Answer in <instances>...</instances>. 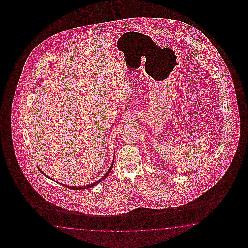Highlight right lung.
Returning a JSON list of instances; mask_svg holds the SVG:
<instances>
[{
	"label": "right lung",
	"mask_w": 248,
	"mask_h": 248,
	"mask_svg": "<svg viewBox=\"0 0 248 248\" xmlns=\"http://www.w3.org/2000/svg\"><path fill=\"white\" fill-rule=\"evenodd\" d=\"M113 160H114V158H113ZM113 163H112V165H110V167H109V169H108V171L105 173V175L102 177V178H100L99 180L95 181V182H93V183H92V184H89V185H86V186H67V185H64V184H62V183H59L61 185H62V186H64L65 187L69 188V189H72V190H84V189H89V188L93 187V186H97L98 184L100 183V182H102L103 180H105V178L109 175V173L111 172V170H112V168H113ZM39 170H40V172L43 173L45 176L46 177H48V178H50L48 175H46L40 168H39ZM50 179H52V178H50Z\"/></svg>",
	"instance_id": "1"
}]
</instances>
